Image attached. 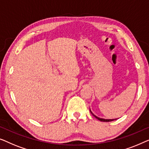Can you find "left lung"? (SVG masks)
I'll list each match as a JSON object with an SVG mask.
<instances>
[{"mask_svg":"<svg viewBox=\"0 0 149 149\" xmlns=\"http://www.w3.org/2000/svg\"><path fill=\"white\" fill-rule=\"evenodd\" d=\"M90 111L91 112V111L90 110ZM91 113H92V115H93V116L94 117H95L96 119H98V120H100V121H106V122H108V121H113V120H116V119H102V118H100V117H96V116H95V115H94L93 113L91 112Z\"/></svg>","mask_w":149,"mask_h":149,"instance_id":"obj_1","label":"left lung"}]
</instances>
